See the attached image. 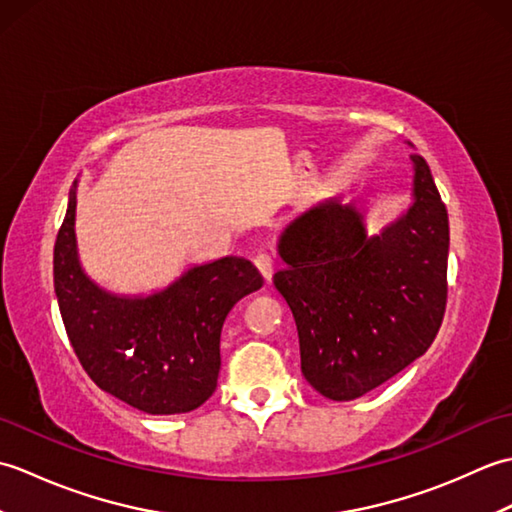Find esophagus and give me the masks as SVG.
Segmentation results:
<instances>
[{"instance_id":"esophagus-1","label":"esophagus","mask_w":512,"mask_h":512,"mask_svg":"<svg viewBox=\"0 0 512 512\" xmlns=\"http://www.w3.org/2000/svg\"><path fill=\"white\" fill-rule=\"evenodd\" d=\"M255 266H257V270H259V273H262L264 281L268 284V281L273 279V273H275L273 257H270L268 253H259V255L255 257Z\"/></svg>"}]
</instances>
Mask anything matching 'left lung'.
Masks as SVG:
<instances>
[{
    "mask_svg": "<svg viewBox=\"0 0 512 512\" xmlns=\"http://www.w3.org/2000/svg\"><path fill=\"white\" fill-rule=\"evenodd\" d=\"M409 158V209L378 235L367 233L356 204L330 200L279 237L286 268L273 284L297 323L301 372L330 400L383 385L427 352L440 330L449 215L427 162Z\"/></svg>",
    "mask_w": 512,
    "mask_h": 512,
    "instance_id": "obj_1",
    "label": "left lung"
}]
</instances>
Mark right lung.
<instances>
[{"instance_id": "add662e5", "label": "right lung", "mask_w": 512, "mask_h": 512, "mask_svg": "<svg viewBox=\"0 0 512 512\" xmlns=\"http://www.w3.org/2000/svg\"><path fill=\"white\" fill-rule=\"evenodd\" d=\"M74 180L54 242V292L85 372L107 394L151 416L198 409L220 374V334L235 303L262 288L244 257L191 266L151 295H116L85 273L76 248Z\"/></svg>"}]
</instances>
